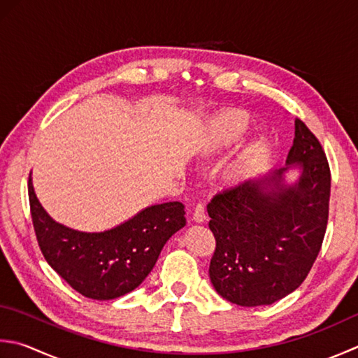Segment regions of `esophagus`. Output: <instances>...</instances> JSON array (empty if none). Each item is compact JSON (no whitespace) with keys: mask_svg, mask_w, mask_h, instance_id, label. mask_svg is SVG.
I'll return each instance as SVG.
<instances>
[{"mask_svg":"<svg viewBox=\"0 0 358 358\" xmlns=\"http://www.w3.org/2000/svg\"><path fill=\"white\" fill-rule=\"evenodd\" d=\"M192 220L197 222V223H201V222L206 220V209H205V206L201 205V203H199V205L194 208Z\"/></svg>","mask_w":358,"mask_h":358,"instance_id":"1","label":"esophagus"}]
</instances>
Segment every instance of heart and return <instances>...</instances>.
Instances as JSON below:
<instances>
[{"label": "heart", "instance_id": "b5f03b06", "mask_svg": "<svg viewBox=\"0 0 358 358\" xmlns=\"http://www.w3.org/2000/svg\"><path fill=\"white\" fill-rule=\"evenodd\" d=\"M248 127L247 115L242 111H225L220 116H217L209 125L205 138L201 141V152L205 153H217L227 149L231 144H234ZM243 172L241 169H233L231 178L239 180Z\"/></svg>", "mask_w": 358, "mask_h": 358}]
</instances>
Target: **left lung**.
<instances>
[{"instance_id":"obj_1","label":"left lung","mask_w":358,"mask_h":358,"mask_svg":"<svg viewBox=\"0 0 358 358\" xmlns=\"http://www.w3.org/2000/svg\"><path fill=\"white\" fill-rule=\"evenodd\" d=\"M285 167L215 194L208 205L215 250L209 278L222 298L268 306L303 284L323 245L331 169L317 136L296 119ZM299 166L295 185L283 173Z\"/></svg>"}]
</instances>
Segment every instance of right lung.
Returning a JSON list of instances; mask_svg holds the SVG:
<instances>
[{
    "instance_id": "1",
    "label": "right lung",
    "mask_w": 358,
    "mask_h": 358,
    "mask_svg": "<svg viewBox=\"0 0 358 358\" xmlns=\"http://www.w3.org/2000/svg\"><path fill=\"white\" fill-rule=\"evenodd\" d=\"M27 187L35 236L46 262L91 299H115L135 290L155 267L164 243L186 225L183 203L167 201L103 233H83L48 215L31 177Z\"/></svg>"
}]
</instances>
